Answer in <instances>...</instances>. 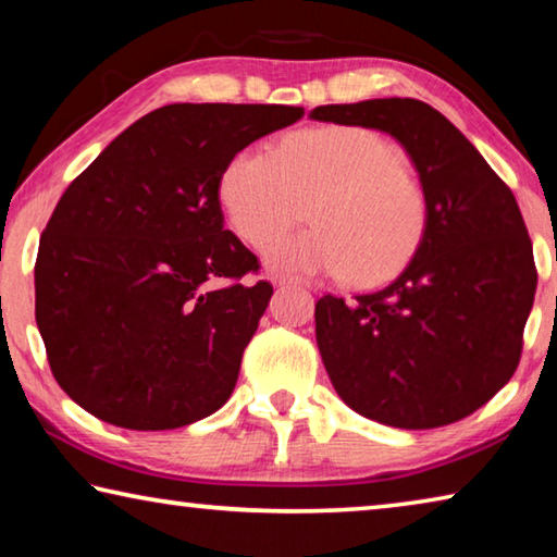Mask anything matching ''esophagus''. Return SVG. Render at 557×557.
<instances>
[{"instance_id":"obj_1","label":"esophagus","mask_w":557,"mask_h":557,"mask_svg":"<svg viewBox=\"0 0 557 557\" xmlns=\"http://www.w3.org/2000/svg\"><path fill=\"white\" fill-rule=\"evenodd\" d=\"M275 287H287V285H295V280H287V277H275Z\"/></svg>"}]
</instances>
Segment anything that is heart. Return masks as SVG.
<instances>
[{"label":"heart","mask_w":557,"mask_h":557,"mask_svg":"<svg viewBox=\"0 0 557 557\" xmlns=\"http://www.w3.org/2000/svg\"><path fill=\"white\" fill-rule=\"evenodd\" d=\"M403 149L381 132L356 125L301 129L275 152L243 149L219 184L221 206L240 238L262 245L298 218L315 196V228L268 246L265 265L287 275H342L379 285L408 265L428 231L425 186Z\"/></svg>","instance_id":"b5f03b06"}]
</instances>
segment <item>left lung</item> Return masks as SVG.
Here are the masks:
<instances>
[{
    "mask_svg": "<svg viewBox=\"0 0 557 557\" xmlns=\"http://www.w3.org/2000/svg\"><path fill=\"white\" fill-rule=\"evenodd\" d=\"M309 117L398 139L430 206L425 238L388 287L317 301V346L334 391L391 428L467 418L511 381L539 285L511 188L422 100L319 106Z\"/></svg>",
    "mask_w": 557,
    "mask_h": 557,
    "instance_id": "8db88e82",
    "label": "left lung"
}]
</instances>
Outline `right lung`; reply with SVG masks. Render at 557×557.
Here are the masks:
<instances>
[{
    "label": "right lung",
    "mask_w": 557,
    "mask_h": 557,
    "mask_svg": "<svg viewBox=\"0 0 557 557\" xmlns=\"http://www.w3.org/2000/svg\"><path fill=\"white\" fill-rule=\"evenodd\" d=\"M305 108L176 102L139 117L65 188L34 268L53 379L98 420L174 430L223 408L272 285L223 228L231 159ZM231 278L221 290L215 281Z\"/></svg>",
    "instance_id": "1"
}]
</instances>
